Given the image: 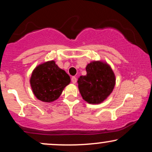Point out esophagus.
<instances>
[{"label":"esophagus","instance_id":"obj_1","mask_svg":"<svg viewBox=\"0 0 152 152\" xmlns=\"http://www.w3.org/2000/svg\"><path fill=\"white\" fill-rule=\"evenodd\" d=\"M76 81H77L76 78L75 77V76H72V78H71V81H72V83H76Z\"/></svg>","mask_w":152,"mask_h":152}]
</instances>
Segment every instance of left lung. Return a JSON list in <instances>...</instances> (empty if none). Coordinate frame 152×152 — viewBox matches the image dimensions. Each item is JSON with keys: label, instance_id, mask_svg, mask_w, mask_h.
I'll return each mask as SVG.
<instances>
[{"label": "left lung", "instance_id": "obj_1", "mask_svg": "<svg viewBox=\"0 0 152 152\" xmlns=\"http://www.w3.org/2000/svg\"><path fill=\"white\" fill-rule=\"evenodd\" d=\"M86 70V76H81L78 80L80 93L88 103H102L114 88V72L108 64L101 61L90 63Z\"/></svg>", "mask_w": 152, "mask_h": 152}]
</instances>
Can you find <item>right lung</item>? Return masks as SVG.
I'll return each instance as SVG.
<instances>
[{
    "label": "right lung",
    "mask_w": 152,
    "mask_h": 152,
    "mask_svg": "<svg viewBox=\"0 0 152 152\" xmlns=\"http://www.w3.org/2000/svg\"><path fill=\"white\" fill-rule=\"evenodd\" d=\"M70 81V76L51 61L37 66L33 71L30 82L36 98L51 102L60 96Z\"/></svg>",
    "instance_id": "obj_1"
}]
</instances>
